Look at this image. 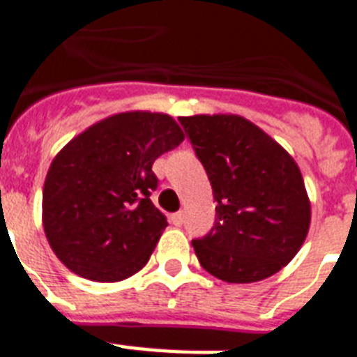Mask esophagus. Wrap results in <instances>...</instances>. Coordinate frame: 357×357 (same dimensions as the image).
<instances>
[{"label":"esophagus","mask_w":357,"mask_h":357,"mask_svg":"<svg viewBox=\"0 0 357 357\" xmlns=\"http://www.w3.org/2000/svg\"><path fill=\"white\" fill-rule=\"evenodd\" d=\"M183 218H185L183 211H179V213H174L172 216H170V220H172L174 225H181V224H183Z\"/></svg>","instance_id":"1"}]
</instances>
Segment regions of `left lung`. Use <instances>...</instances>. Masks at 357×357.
I'll list each match as a JSON object with an SVG mask.
<instances>
[{"label": "left lung", "instance_id": "1", "mask_svg": "<svg viewBox=\"0 0 357 357\" xmlns=\"http://www.w3.org/2000/svg\"><path fill=\"white\" fill-rule=\"evenodd\" d=\"M204 165L216 222L192 240L205 271L225 282H259L303 248L312 205L295 159L273 137L234 113L179 117Z\"/></svg>", "mask_w": 357, "mask_h": 357}]
</instances>
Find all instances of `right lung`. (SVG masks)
Instances as JSON below:
<instances>
[{
    "label": "right lung",
    "instance_id": "add662e5",
    "mask_svg": "<svg viewBox=\"0 0 357 357\" xmlns=\"http://www.w3.org/2000/svg\"><path fill=\"white\" fill-rule=\"evenodd\" d=\"M183 130L169 113H113L54 155L42 196L43 233L58 260L95 282H119L149 262L167 218L150 199L152 165Z\"/></svg>",
    "mask_w": 357,
    "mask_h": 357
}]
</instances>
